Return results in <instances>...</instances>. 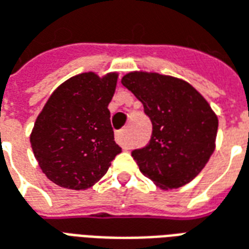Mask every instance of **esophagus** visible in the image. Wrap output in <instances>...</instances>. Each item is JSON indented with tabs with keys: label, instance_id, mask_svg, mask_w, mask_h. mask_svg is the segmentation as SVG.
Returning <instances> with one entry per match:
<instances>
[{
	"label": "esophagus",
	"instance_id": "obj_1",
	"mask_svg": "<svg viewBox=\"0 0 249 249\" xmlns=\"http://www.w3.org/2000/svg\"><path fill=\"white\" fill-rule=\"evenodd\" d=\"M115 141H116V143L121 144L123 149H128V147H130V143H128L127 137H126V130H121V131H116Z\"/></svg>",
	"mask_w": 249,
	"mask_h": 249
}]
</instances>
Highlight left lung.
<instances>
[{
  "instance_id": "1",
  "label": "left lung",
  "mask_w": 249,
  "mask_h": 249,
  "mask_svg": "<svg viewBox=\"0 0 249 249\" xmlns=\"http://www.w3.org/2000/svg\"><path fill=\"white\" fill-rule=\"evenodd\" d=\"M122 84L153 124L149 144L131 153L141 173L163 190L190 182L216 146L218 119L209 103L188 82L156 72H130Z\"/></svg>"
}]
</instances>
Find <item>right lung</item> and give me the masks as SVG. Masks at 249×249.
Returning <instances> with one entry per match:
<instances>
[{
  "instance_id": "obj_1",
  "label": "right lung",
  "mask_w": 249,
  "mask_h": 249,
  "mask_svg": "<svg viewBox=\"0 0 249 249\" xmlns=\"http://www.w3.org/2000/svg\"><path fill=\"white\" fill-rule=\"evenodd\" d=\"M118 73L84 72L56 88L38 114L31 144L43 173L61 188L84 190L105 176L122 149L114 141L108 103Z\"/></svg>"
}]
</instances>
